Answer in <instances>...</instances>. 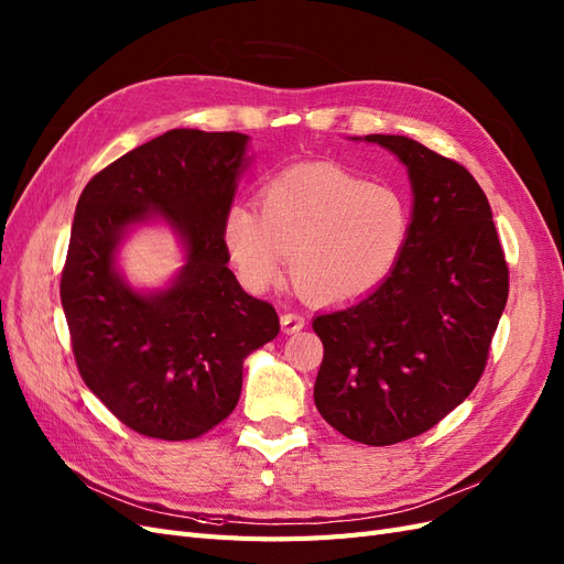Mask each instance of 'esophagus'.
<instances>
[{"label": "esophagus", "mask_w": 564, "mask_h": 564, "mask_svg": "<svg viewBox=\"0 0 564 564\" xmlns=\"http://www.w3.org/2000/svg\"><path fill=\"white\" fill-rule=\"evenodd\" d=\"M280 322H282V332L284 334H296V332H301L305 327V317L299 315V313H284L280 317Z\"/></svg>", "instance_id": "esophagus-1"}]
</instances>
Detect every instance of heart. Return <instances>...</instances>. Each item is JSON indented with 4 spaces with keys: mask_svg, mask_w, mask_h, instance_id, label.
Listing matches in <instances>:
<instances>
[{
    "mask_svg": "<svg viewBox=\"0 0 564 564\" xmlns=\"http://www.w3.org/2000/svg\"><path fill=\"white\" fill-rule=\"evenodd\" d=\"M409 232L412 209L400 191L334 164L286 169L261 187L259 214L237 204L224 220V242L247 286L275 282L289 256L294 286L315 303L377 289L402 259Z\"/></svg>",
    "mask_w": 564,
    "mask_h": 564,
    "instance_id": "b5f03b06",
    "label": "heart"
}]
</instances>
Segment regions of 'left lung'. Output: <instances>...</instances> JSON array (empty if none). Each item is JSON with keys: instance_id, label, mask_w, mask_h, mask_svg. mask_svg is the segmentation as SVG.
Returning <instances> with one entry per match:
<instances>
[{"instance_id": "1", "label": "left lung", "mask_w": 564, "mask_h": 564, "mask_svg": "<svg viewBox=\"0 0 564 564\" xmlns=\"http://www.w3.org/2000/svg\"><path fill=\"white\" fill-rule=\"evenodd\" d=\"M402 160L412 232L390 275L317 315L322 419L371 447L431 431L480 381L508 301V265L487 195L466 166L406 135L371 133Z\"/></svg>"}]
</instances>
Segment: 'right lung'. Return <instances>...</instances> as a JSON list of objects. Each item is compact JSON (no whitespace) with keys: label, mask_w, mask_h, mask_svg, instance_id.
Returning a JSON list of instances; mask_svg holds the SVG:
<instances>
[{"label":"right lung","mask_w":564,"mask_h":564,"mask_svg":"<svg viewBox=\"0 0 564 564\" xmlns=\"http://www.w3.org/2000/svg\"><path fill=\"white\" fill-rule=\"evenodd\" d=\"M249 135L172 129L84 187L61 275V303L84 383L131 431L193 440L232 414L245 357L280 332L268 301L228 268L224 220ZM160 215L186 245L162 293L141 295L113 268L123 232Z\"/></svg>","instance_id":"right-lung-1"}]
</instances>
